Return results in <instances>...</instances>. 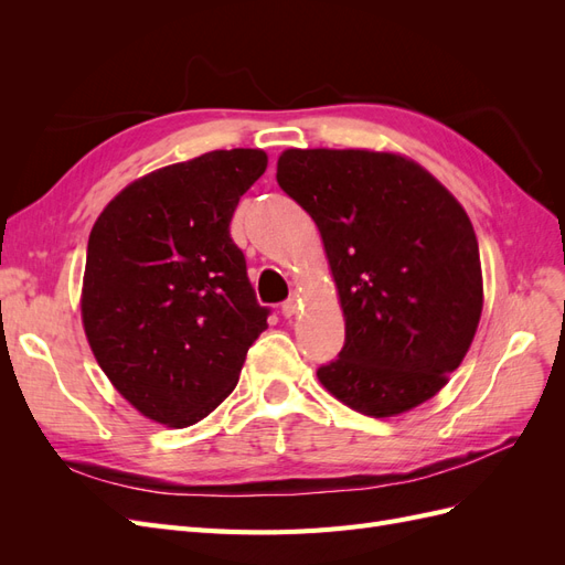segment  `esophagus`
<instances>
[{
	"label": "esophagus",
	"mask_w": 565,
	"mask_h": 565,
	"mask_svg": "<svg viewBox=\"0 0 565 565\" xmlns=\"http://www.w3.org/2000/svg\"><path fill=\"white\" fill-rule=\"evenodd\" d=\"M299 306H301V299H299V295H297V292H292V295H289V299H285V301H282L280 311H282V316L292 318V316L299 311Z\"/></svg>",
	"instance_id": "34e87169"
}]
</instances>
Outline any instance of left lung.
Segmentation results:
<instances>
[{"mask_svg": "<svg viewBox=\"0 0 565 565\" xmlns=\"http://www.w3.org/2000/svg\"><path fill=\"white\" fill-rule=\"evenodd\" d=\"M278 183L322 235L347 339L318 380L367 417L413 409L446 386L483 309L467 212L393 152L285 150Z\"/></svg>", "mask_w": 565, "mask_h": 565, "instance_id": "left-lung-1", "label": "left lung"}]
</instances>
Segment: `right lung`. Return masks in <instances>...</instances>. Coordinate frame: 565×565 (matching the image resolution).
I'll list each match as a JSON object with an SVG mask.
<instances>
[{"label":"right lung","instance_id":"1","mask_svg":"<svg viewBox=\"0 0 565 565\" xmlns=\"http://www.w3.org/2000/svg\"><path fill=\"white\" fill-rule=\"evenodd\" d=\"M264 150L233 148L127 185L89 235L82 322L113 386L152 422L183 429L235 388L268 328L231 237Z\"/></svg>","mask_w":565,"mask_h":565}]
</instances>
